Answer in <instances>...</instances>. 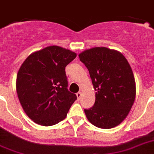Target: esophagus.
<instances>
[{"mask_svg":"<svg viewBox=\"0 0 154 154\" xmlns=\"http://www.w3.org/2000/svg\"><path fill=\"white\" fill-rule=\"evenodd\" d=\"M76 95H77V99H78V100H80V97H81V93H80V92H78V93H77Z\"/></svg>","mask_w":154,"mask_h":154,"instance_id":"34e87169","label":"esophagus"}]
</instances>
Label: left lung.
<instances>
[{"instance_id":"obj_1","label":"left lung","mask_w":154,"mask_h":154,"mask_svg":"<svg viewBox=\"0 0 154 154\" xmlns=\"http://www.w3.org/2000/svg\"><path fill=\"white\" fill-rule=\"evenodd\" d=\"M79 57L88 69L97 91L93 107L84 109L87 119L100 128L119 125L135 100V80L130 64L122 53L106 47L85 50Z\"/></svg>"}]
</instances>
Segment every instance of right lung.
<instances>
[{
	"instance_id": "1",
	"label": "right lung",
	"mask_w": 154,
	"mask_h": 154,
	"mask_svg": "<svg viewBox=\"0 0 154 154\" xmlns=\"http://www.w3.org/2000/svg\"><path fill=\"white\" fill-rule=\"evenodd\" d=\"M77 54L52 45L32 53L17 76L21 106L36 124L51 126L64 119L77 96L67 90L65 67Z\"/></svg>"
}]
</instances>
